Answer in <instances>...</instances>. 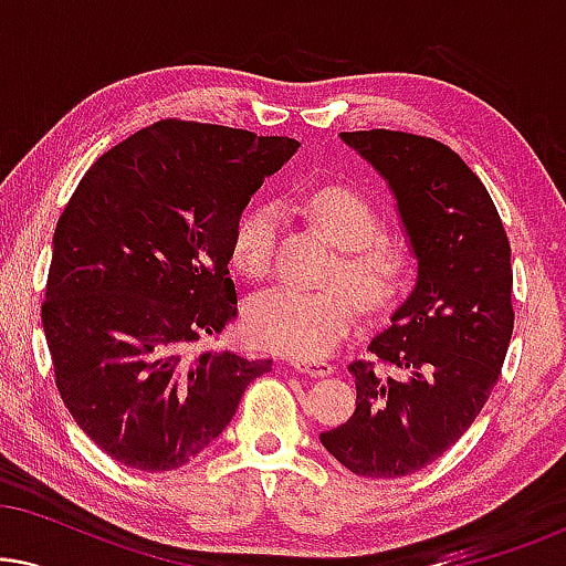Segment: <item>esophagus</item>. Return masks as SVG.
<instances>
[{"label":"esophagus","mask_w":566,"mask_h":566,"mask_svg":"<svg viewBox=\"0 0 566 566\" xmlns=\"http://www.w3.org/2000/svg\"><path fill=\"white\" fill-rule=\"evenodd\" d=\"M291 366H293V370H298V374H306V376H312V378H322V376H329L332 368L327 360H304V358H296V360H291Z\"/></svg>","instance_id":"obj_1"}]
</instances>
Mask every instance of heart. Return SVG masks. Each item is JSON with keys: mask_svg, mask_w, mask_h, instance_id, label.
<instances>
[{"mask_svg": "<svg viewBox=\"0 0 566 566\" xmlns=\"http://www.w3.org/2000/svg\"><path fill=\"white\" fill-rule=\"evenodd\" d=\"M306 208L339 247V260L329 275L352 285H275L247 304L244 324L254 343L268 350L319 358L347 335L358 314V298L368 308H386L407 291L415 258L405 242L381 234L376 206L350 185L316 188L306 198ZM277 231V206L260 203L244 211L231 231V265L250 281H262L273 268Z\"/></svg>", "mask_w": 566, "mask_h": 566, "instance_id": "1", "label": "heart"}]
</instances>
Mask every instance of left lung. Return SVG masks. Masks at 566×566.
I'll return each mask as SVG.
<instances>
[{
    "mask_svg": "<svg viewBox=\"0 0 566 566\" xmlns=\"http://www.w3.org/2000/svg\"><path fill=\"white\" fill-rule=\"evenodd\" d=\"M397 196L417 285L353 360L355 412L322 446L358 476L415 474L471 428L513 337V265L497 208L451 146L405 130L339 134Z\"/></svg>",
    "mask_w": 566,
    "mask_h": 566,
    "instance_id": "left-lung-1",
    "label": "left lung"
}]
</instances>
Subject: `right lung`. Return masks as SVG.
<instances>
[{
  "mask_svg": "<svg viewBox=\"0 0 566 566\" xmlns=\"http://www.w3.org/2000/svg\"><path fill=\"white\" fill-rule=\"evenodd\" d=\"M296 138L157 120L105 151L53 231L41 319L56 389L123 467L180 469L273 360L198 353L237 319L229 244Z\"/></svg>",
  "mask_w": 566,
  "mask_h": 566,
  "instance_id": "obj_1",
  "label": "right lung"
}]
</instances>
